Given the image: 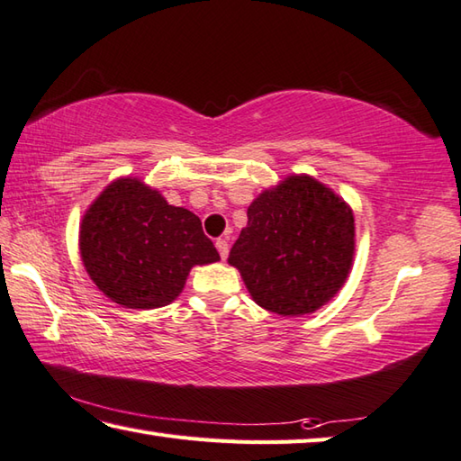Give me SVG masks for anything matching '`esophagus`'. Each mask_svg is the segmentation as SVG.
Returning a JSON list of instances; mask_svg holds the SVG:
<instances>
[{
  "label": "esophagus",
  "instance_id": "obj_1",
  "mask_svg": "<svg viewBox=\"0 0 461 461\" xmlns=\"http://www.w3.org/2000/svg\"><path fill=\"white\" fill-rule=\"evenodd\" d=\"M215 248H217V252H220L221 259L228 258V252H230L228 240H225V238H217V240H215Z\"/></svg>",
  "mask_w": 461,
  "mask_h": 461
}]
</instances>
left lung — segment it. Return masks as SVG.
<instances>
[{
  "label": "left lung",
  "mask_w": 461,
  "mask_h": 461,
  "mask_svg": "<svg viewBox=\"0 0 461 461\" xmlns=\"http://www.w3.org/2000/svg\"><path fill=\"white\" fill-rule=\"evenodd\" d=\"M355 254V217L329 187L292 175L248 207L228 262L249 294L282 316L314 312L345 284Z\"/></svg>",
  "instance_id": "1"
}]
</instances>
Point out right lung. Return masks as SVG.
I'll list each match as a JSON object with an SVG mask.
<instances>
[{"mask_svg":"<svg viewBox=\"0 0 461 461\" xmlns=\"http://www.w3.org/2000/svg\"><path fill=\"white\" fill-rule=\"evenodd\" d=\"M80 256L98 290L127 308L173 303L194 266L220 254L202 220L139 179L111 183L82 220Z\"/></svg>","mask_w":461,"mask_h":461,"instance_id":"right-lung-1","label":"right lung"}]
</instances>
